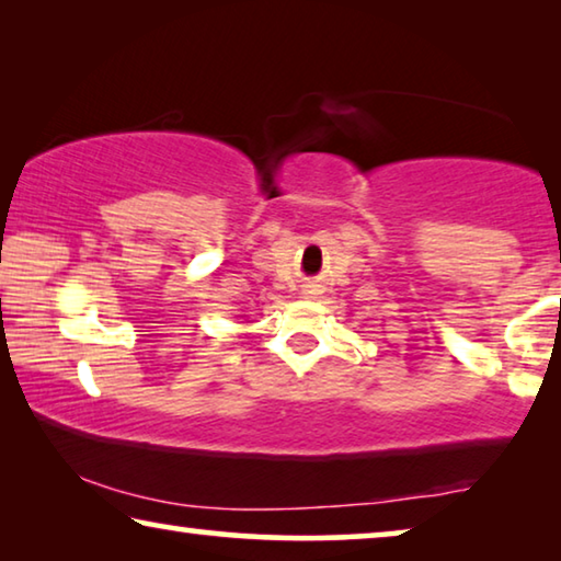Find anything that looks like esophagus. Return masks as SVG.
Masks as SVG:
<instances>
[{"instance_id": "34e87169", "label": "esophagus", "mask_w": 561, "mask_h": 561, "mask_svg": "<svg viewBox=\"0 0 561 561\" xmlns=\"http://www.w3.org/2000/svg\"><path fill=\"white\" fill-rule=\"evenodd\" d=\"M304 297H317V294H321V289L317 287V284H307V287L301 289Z\"/></svg>"}]
</instances>
